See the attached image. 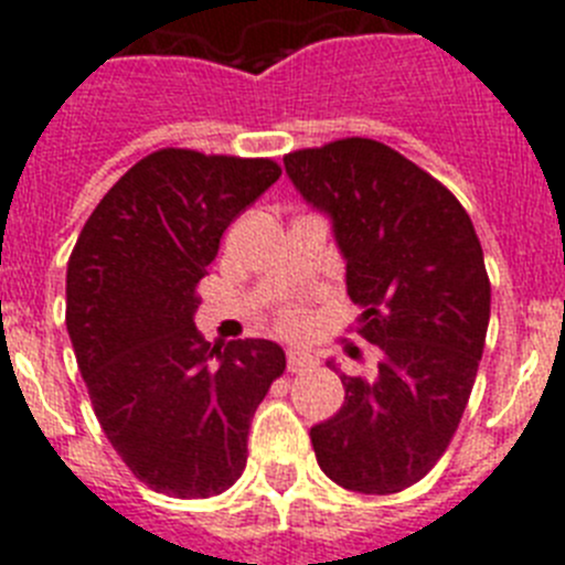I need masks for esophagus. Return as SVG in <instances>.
I'll return each instance as SVG.
<instances>
[{
  "mask_svg": "<svg viewBox=\"0 0 565 565\" xmlns=\"http://www.w3.org/2000/svg\"><path fill=\"white\" fill-rule=\"evenodd\" d=\"M288 373H306L311 371V367H317V359L308 356V353L302 351H288Z\"/></svg>",
  "mask_w": 565,
  "mask_h": 565,
  "instance_id": "esophagus-1",
  "label": "esophagus"
}]
</instances>
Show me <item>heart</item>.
Here are the masks:
<instances>
[{
	"mask_svg": "<svg viewBox=\"0 0 565 565\" xmlns=\"http://www.w3.org/2000/svg\"><path fill=\"white\" fill-rule=\"evenodd\" d=\"M279 328L288 333H297L299 328H302V313L294 311V308H288V311L279 313Z\"/></svg>",
	"mask_w": 565,
	"mask_h": 565,
	"instance_id": "heart-1",
	"label": "heart"
}]
</instances>
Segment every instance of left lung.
Instances as JSON below:
<instances>
[{
  "instance_id": "left-lung-1",
  "label": "left lung",
  "mask_w": 565,
  "mask_h": 565,
  "mask_svg": "<svg viewBox=\"0 0 565 565\" xmlns=\"http://www.w3.org/2000/svg\"><path fill=\"white\" fill-rule=\"evenodd\" d=\"M282 161L331 217L359 333L382 353L371 379L339 376L344 404L311 427L313 452L339 487L393 495L436 467L476 384L489 326L481 239L450 189L371 138Z\"/></svg>"
}]
</instances>
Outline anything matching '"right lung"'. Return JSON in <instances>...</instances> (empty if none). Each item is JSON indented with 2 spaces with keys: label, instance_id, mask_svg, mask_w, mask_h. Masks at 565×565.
<instances>
[{
  "label": "right lung",
  "instance_id": "1",
  "mask_svg": "<svg viewBox=\"0 0 565 565\" xmlns=\"http://www.w3.org/2000/svg\"><path fill=\"white\" fill-rule=\"evenodd\" d=\"M279 174L271 158L158 149L104 194L70 254L78 371L104 436L154 492H226L246 469L254 411L286 371L268 339L212 344L194 328L223 232Z\"/></svg>",
  "mask_w": 565,
  "mask_h": 565
}]
</instances>
